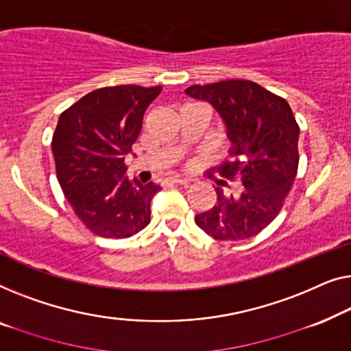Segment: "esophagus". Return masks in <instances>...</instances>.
<instances>
[{
    "mask_svg": "<svg viewBox=\"0 0 351 351\" xmlns=\"http://www.w3.org/2000/svg\"><path fill=\"white\" fill-rule=\"evenodd\" d=\"M167 184L171 186V184H181V186H186L187 184V180H181V178H169V180L165 181Z\"/></svg>",
    "mask_w": 351,
    "mask_h": 351,
    "instance_id": "34e87169",
    "label": "esophagus"
}]
</instances>
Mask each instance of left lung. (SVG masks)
I'll return each mask as SVG.
<instances>
[{"instance_id": "left-lung-1", "label": "left lung", "mask_w": 351, "mask_h": 351, "mask_svg": "<svg viewBox=\"0 0 351 351\" xmlns=\"http://www.w3.org/2000/svg\"><path fill=\"white\" fill-rule=\"evenodd\" d=\"M218 111L232 143L215 187L218 202L195 215V224L216 240H246L265 229L283 208L299 167V125L285 98L245 79L186 88Z\"/></svg>"}]
</instances>
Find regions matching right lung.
Returning <instances> with one entry per match:
<instances>
[{"instance_id":"1","label":"right lung","mask_w":351,"mask_h":351,"mask_svg":"<svg viewBox=\"0 0 351 351\" xmlns=\"http://www.w3.org/2000/svg\"><path fill=\"white\" fill-rule=\"evenodd\" d=\"M160 86L97 88L60 114L52 136L57 180L82 224L105 239H127L151 223L160 187L125 176V156Z\"/></svg>"}]
</instances>
